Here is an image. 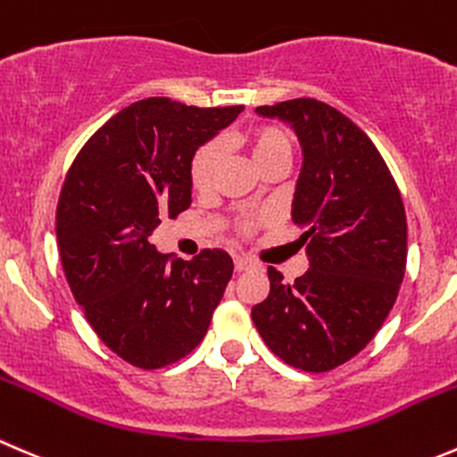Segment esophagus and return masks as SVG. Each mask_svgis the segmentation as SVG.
Instances as JSON below:
<instances>
[{
	"instance_id": "1",
	"label": "esophagus",
	"mask_w": 457,
	"mask_h": 457,
	"mask_svg": "<svg viewBox=\"0 0 457 457\" xmlns=\"http://www.w3.org/2000/svg\"><path fill=\"white\" fill-rule=\"evenodd\" d=\"M250 268H254V261L247 259V256H237V259H234V270H237V272H245V270Z\"/></svg>"
}]
</instances>
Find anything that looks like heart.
Returning <instances> with one entry per match:
<instances>
[{"label": "heart", "instance_id": "b5f03b06", "mask_svg": "<svg viewBox=\"0 0 457 457\" xmlns=\"http://www.w3.org/2000/svg\"><path fill=\"white\" fill-rule=\"evenodd\" d=\"M243 147L247 149L250 158L261 171H265L272 165H290L292 161V138L286 129L277 125H254L247 127L241 136H238ZM220 145L216 140L203 143L201 147L194 152L192 161H189V183H192L194 192H207L214 183L216 167L220 162ZM256 219H245L241 223L243 232H250L254 228Z\"/></svg>", "mask_w": 457, "mask_h": 457}]
</instances>
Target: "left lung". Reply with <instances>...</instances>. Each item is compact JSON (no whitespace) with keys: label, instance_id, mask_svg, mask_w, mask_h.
Masks as SVG:
<instances>
[{"label":"left lung","instance_id":"1","mask_svg":"<svg viewBox=\"0 0 457 457\" xmlns=\"http://www.w3.org/2000/svg\"><path fill=\"white\" fill-rule=\"evenodd\" d=\"M295 129L303 152L292 220L310 268L295 283L268 268V299L252 321L270 351L326 373L364 351L382 328L406 270V214L395 179L369 136L312 97L259 106Z\"/></svg>","mask_w":457,"mask_h":457}]
</instances>
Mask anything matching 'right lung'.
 Wrapping results in <instances>:
<instances>
[{
  "label": "right lung",
  "mask_w": 457,
  "mask_h": 457,
  "mask_svg": "<svg viewBox=\"0 0 457 457\" xmlns=\"http://www.w3.org/2000/svg\"><path fill=\"white\" fill-rule=\"evenodd\" d=\"M241 111L134 102L87 140L62 185L55 232L71 292L96 335L138 369L189 355L232 278L228 252L171 261L149 237L192 205L194 152Z\"/></svg>",
  "instance_id": "add662e5"
}]
</instances>
